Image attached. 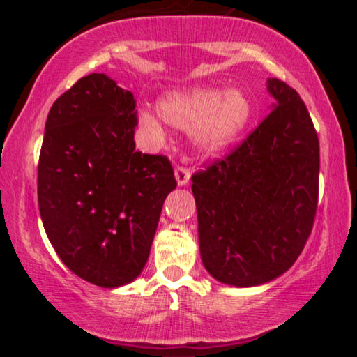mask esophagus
Segmentation results:
<instances>
[{
	"label": "esophagus",
	"mask_w": 357,
	"mask_h": 357,
	"mask_svg": "<svg viewBox=\"0 0 357 357\" xmlns=\"http://www.w3.org/2000/svg\"><path fill=\"white\" fill-rule=\"evenodd\" d=\"M190 177H192V174H190L187 167H183V165H177L175 167V180H177L178 187H185L190 182Z\"/></svg>",
	"instance_id": "esophagus-1"
}]
</instances>
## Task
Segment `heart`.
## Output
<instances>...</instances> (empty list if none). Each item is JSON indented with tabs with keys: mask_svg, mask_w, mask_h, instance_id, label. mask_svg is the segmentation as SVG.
<instances>
[{
	"mask_svg": "<svg viewBox=\"0 0 357 357\" xmlns=\"http://www.w3.org/2000/svg\"><path fill=\"white\" fill-rule=\"evenodd\" d=\"M158 114L177 128H193V143L199 153L216 155L236 143L245 131L253 107L250 99L238 89L192 87L160 97ZM139 125L149 135L164 133L162 125L149 112H141Z\"/></svg>",
	"mask_w": 357,
	"mask_h": 357,
	"instance_id": "1",
	"label": "heart"
}]
</instances>
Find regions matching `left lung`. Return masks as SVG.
<instances>
[{
  "label": "left lung",
  "mask_w": 357,
  "mask_h": 357,
  "mask_svg": "<svg viewBox=\"0 0 357 357\" xmlns=\"http://www.w3.org/2000/svg\"><path fill=\"white\" fill-rule=\"evenodd\" d=\"M270 115L226 159L192 177L206 271L252 287L294 265L310 236L319 198V138L299 94L276 77Z\"/></svg>",
  "instance_id": "8db88e82"
}]
</instances>
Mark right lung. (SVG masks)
<instances>
[{
    "mask_svg": "<svg viewBox=\"0 0 357 357\" xmlns=\"http://www.w3.org/2000/svg\"><path fill=\"white\" fill-rule=\"evenodd\" d=\"M136 100L104 73L81 77L48 112L38 209L61 261L91 284H130L148 261L164 199V155L135 149Z\"/></svg>",
    "mask_w": 357,
    "mask_h": 357,
    "instance_id": "add662e5",
    "label": "right lung"
}]
</instances>
